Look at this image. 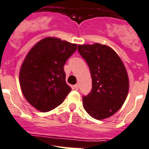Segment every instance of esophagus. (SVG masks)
<instances>
[{"label":"esophagus","mask_w":149,"mask_h":149,"mask_svg":"<svg viewBox=\"0 0 149 149\" xmlns=\"http://www.w3.org/2000/svg\"><path fill=\"white\" fill-rule=\"evenodd\" d=\"M74 88L75 90H78V84H76V85H74Z\"/></svg>","instance_id":"34e87169"}]
</instances>
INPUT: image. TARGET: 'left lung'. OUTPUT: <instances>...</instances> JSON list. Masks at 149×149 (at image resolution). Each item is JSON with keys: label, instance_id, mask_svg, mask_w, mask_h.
<instances>
[{"label": "left lung", "instance_id": "obj_1", "mask_svg": "<svg viewBox=\"0 0 149 149\" xmlns=\"http://www.w3.org/2000/svg\"><path fill=\"white\" fill-rule=\"evenodd\" d=\"M78 50L89 67L93 88L83 96V107L92 117L103 120L123 106L129 90V79L118 54L107 45H78Z\"/></svg>", "mask_w": 149, "mask_h": 149}]
</instances>
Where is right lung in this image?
Returning <instances> with one entry per match:
<instances>
[{
    "label": "right lung",
    "instance_id": "right-lung-1",
    "mask_svg": "<svg viewBox=\"0 0 149 149\" xmlns=\"http://www.w3.org/2000/svg\"><path fill=\"white\" fill-rule=\"evenodd\" d=\"M76 49L77 44L47 37L27 54L21 66L19 82L26 100L37 110L55 109L71 92L64 66Z\"/></svg>",
    "mask_w": 149,
    "mask_h": 149
}]
</instances>
